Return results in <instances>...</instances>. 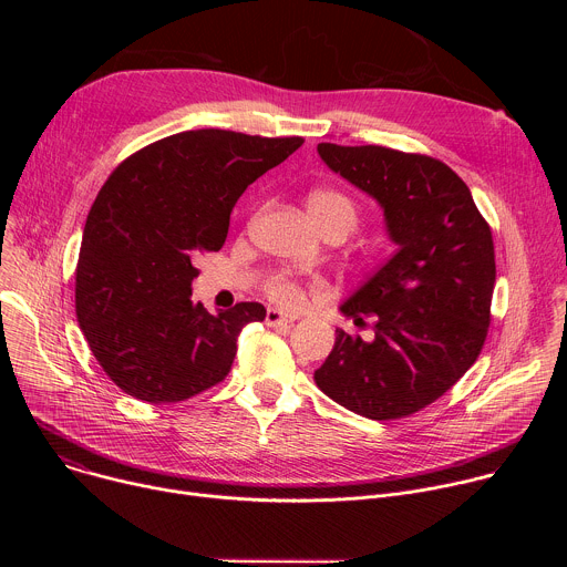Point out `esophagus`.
<instances>
[{
  "instance_id": "esophagus-1",
  "label": "esophagus",
  "mask_w": 567,
  "mask_h": 567,
  "mask_svg": "<svg viewBox=\"0 0 567 567\" xmlns=\"http://www.w3.org/2000/svg\"><path fill=\"white\" fill-rule=\"evenodd\" d=\"M296 320V316H287V313H282L280 309H276V307H269L267 309V326H271V328H276V326H287V322H293Z\"/></svg>"
}]
</instances>
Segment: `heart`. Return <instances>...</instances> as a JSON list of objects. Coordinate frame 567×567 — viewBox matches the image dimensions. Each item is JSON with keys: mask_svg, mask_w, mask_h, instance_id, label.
Masks as SVG:
<instances>
[{"mask_svg": "<svg viewBox=\"0 0 567 567\" xmlns=\"http://www.w3.org/2000/svg\"><path fill=\"white\" fill-rule=\"evenodd\" d=\"M307 208L320 230L328 226H339L348 235L357 228V221H359L354 204L337 190H313L307 197ZM267 291H269L271 300H276L285 309H296L305 302V289L287 276L274 278L269 282Z\"/></svg>", "mask_w": 567, "mask_h": 567, "instance_id": "b5f03b06", "label": "heart"}]
</instances>
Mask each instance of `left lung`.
I'll list each match as a JSON object with an SVG mask.
<instances>
[{
	"instance_id": "obj_1",
	"label": "left lung",
	"mask_w": 567,
	"mask_h": 567,
	"mask_svg": "<svg viewBox=\"0 0 567 567\" xmlns=\"http://www.w3.org/2000/svg\"><path fill=\"white\" fill-rule=\"evenodd\" d=\"M316 150L332 173L379 204L394 254L339 307L354 320L374 316V337L337 330L313 381L368 420L406 417L442 396L487 339L492 230L468 186L437 158L381 145Z\"/></svg>"
}]
</instances>
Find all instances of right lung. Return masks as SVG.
I'll return each mask as SVG.
<instances>
[{"label": "right lung", "mask_w": 567, "mask_h": 567, "mask_svg": "<svg viewBox=\"0 0 567 567\" xmlns=\"http://www.w3.org/2000/svg\"><path fill=\"white\" fill-rule=\"evenodd\" d=\"M300 145V136L188 130L138 150L110 175L83 230L75 313L121 390L175 403L228 374L239 332L267 309L237 302L208 313L190 300L193 260L221 249L241 193Z\"/></svg>", "instance_id": "add662e5"}]
</instances>
